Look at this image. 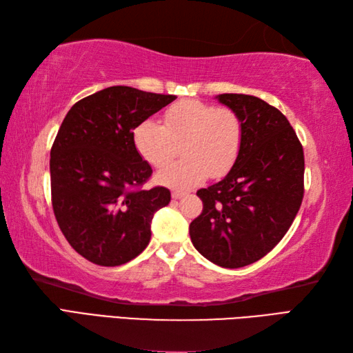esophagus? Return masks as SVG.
Masks as SVG:
<instances>
[{
  "label": "esophagus",
  "mask_w": 353,
  "mask_h": 353,
  "mask_svg": "<svg viewBox=\"0 0 353 353\" xmlns=\"http://www.w3.org/2000/svg\"><path fill=\"white\" fill-rule=\"evenodd\" d=\"M171 197L174 199V200H181L182 197H185V192H181V191H172Z\"/></svg>",
  "instance_id": "obj_1"
}]
</instances>
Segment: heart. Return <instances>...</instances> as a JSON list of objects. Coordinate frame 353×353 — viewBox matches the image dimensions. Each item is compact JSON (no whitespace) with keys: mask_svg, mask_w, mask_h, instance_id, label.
I'll use <instances>...</instances> for the list:
<instances>
[{"mask_svg":"<svg viewBox=\"0 0 353 353\" xmlns=\"http://www.w3.org/2000/svg\"><path fill=\"white\" fill-rule=\"evenodd\" d=\"M244 125L234 110L199 100H183L165 112L163 124L147 118L132 132L133 147L144 162L161 167L172 142L185 139L182 161L163 165L156 181L172 190H191L209 174L224 176L241 152Z\"/></svg>","mask_w":353,"mask_h":353,"instance_id":"obj_1","label":"heart"}]
</instances>
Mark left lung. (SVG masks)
I'll use <instances>...</instances> for the list:
<instances>
[{
  "instance_id": "left-lung-1",
  "label": "left lung",
  "mask_w": 353,
  "mask_h": 353,
  "mask_svg": "<svg viewBox=\"0 0 353 353\" xmlns=\"http://www.w3.org/2000/svg\"><path fill=\"white\" fill-rule=\"evenodd\" d=\"M241 118L244 137L234 167L197 191L203 212L190 224L194 247L214 264L239 268L281 241L303 199V148L281 110L244 94L215 97Z\"/></svg>"
}]
</instances>
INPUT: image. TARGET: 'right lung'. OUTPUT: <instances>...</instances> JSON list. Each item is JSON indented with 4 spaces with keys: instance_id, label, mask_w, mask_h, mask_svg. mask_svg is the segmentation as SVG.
<instances>
[{
    "instance_id": "right-lung-1",
    "label": "right lung",
    "mask_w": 353,
    "mask_h": 353,
    "mask_svg": "<svg viewBox=\"0 0 353 353\" xmlns=\"http://www.w3.org/2000/svg\"><path fill=\"white\" fill-rule=\"evenodd\" d=\"M176 99L110 86L74 104L57 132L52 211L72 249L97 265L137 258L152 238L154 212L170 203L163 186L139 190L153 170L134 150L132 132Z\"/></svg>"
}]
</instances>
